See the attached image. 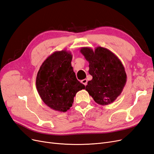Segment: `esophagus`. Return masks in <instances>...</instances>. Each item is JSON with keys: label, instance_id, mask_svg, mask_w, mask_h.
<instances>
[{"label": "esophagus", "instance_id": "obj_1", "mask_svg": "<svg viewBox=\"0 0 154 154\" xmlns=\"http://www.w3.org/2000/svg\"><path fill=\"white\" fill-rule=\"evenodd\" d=\"M81 82L83 83V85H84L85 86H86L87 85V79H83V80H82V81H81Z\"/></svg>", "mask_w": 154, "mask_h": 154}]
</instances>
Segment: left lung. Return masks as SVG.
I'll use <instances>...</instances> for the list:
<instances>
[{"mask_svg":"<svg viewBox=\"0 0 154 154\" xmlns=\"http://www.w3.org/2000/svg\"><path fill=\"white\" fill-rule=\"evenodd\" d=\"M80 53L89 63L88 72L92 76L85 90L97 104L106 105L113 103L127 82V74L122 62L109 49L100 46L94 51L83 47Z\"/></svg>","mask_w":154,"mask_h":154,"instance_id":"obj_1","label":"left lung"}]
</instances>
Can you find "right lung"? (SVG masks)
Returning <instances> with one entry per match:
<instances>
[{"instance_id":"add662e5","label":"right lung","mask_w":154,"mask_h":154,"mask_svg":"<svg viewBox=\"0 0 154 154\" xmlns=\"http://www.w3.org/2000/svg\"><path fill=\"white\" fill-rule=\"evenodd\" d=\"M70 51H55L45 59L37 73L36 86L44 103L51 109L67 111L72 106L76 93L84 89L71 66Z\"/></svg>"}]
</instances>
